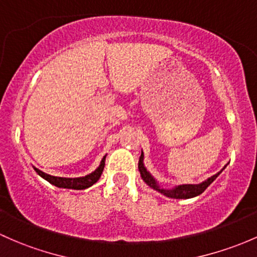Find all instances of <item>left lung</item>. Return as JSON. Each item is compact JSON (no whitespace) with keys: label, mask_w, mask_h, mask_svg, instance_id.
Instances as JSON below:
<instances>
[{"label":"left lung","mask_w":257,"mask_h":257,"mask_svg":"<svg viewBox=\"0 0 257 257\" xmlns=\"http://www.w3.org/2000/svg\"><path fill=\"white\" fill-rule=\"evenodd\" d=\"M138 167H139L140 176H142L143 181H144V182L147 183L149 187L153 188V190L158 191L159 193L164 194V196L169 197V198L188 199V198H193V197H197V196H199L201 193H203L208 186H209L210 183L215 180V178L219 176V175L221 174V171H223V170L226 167V165L220 170L219 172H217L215 175H213V176H210L209 178H207V180H204L203 182L197 183V185H188V183L187 185H178V186H175V187H172V188H164L163 186L159 183V181L156 180V178L154 177L149 171H148V169L145 167V165H144V153H143V150H142V155H140Z\"/></svg>","instance_id":"left-lung-1"}]
</instances>
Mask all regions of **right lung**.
<instances>
[{
    "instance_id": "1",
    "label": "right lung",
    "mask_w": 257,
    "mask_h": 257,
    "mask_svg": "<svg viewBox=\"0 0 257 257\" xmlns=\"http://www.w3.org/2000/svg\"><path fill=\"white\" fill-rule=\"evenodd\" d=\"M106 156L107 155H104L103 158H102L98 167H97L93 172H91V174L86 175V176H82V177L71 178V177L51 176V175H48V174H45V172L38 170L37 167H34V170H36V172L39 175L40 177H43L45 181H48V182L51 183V185L56 186V187H59V188H69V190H85V188L91 187L93 183H96L97 181L99 180V177H101L102 172H103V169H104V161H106Z\"/></svg>"
}]
</instances>
